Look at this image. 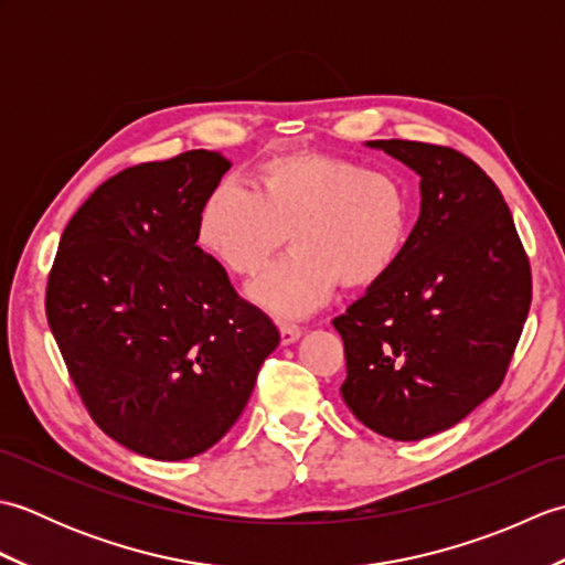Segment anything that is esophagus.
I'll use <instances>...</instances> for the list:
<instances>
[{
  "label": "esophagus",
  "instance_id": "obj_1",
  "mask_svg": "<svg viewBox=\"0 0 565 565\" xmlns=\"http://www.w3.org/2000/svg\"><path fill=\"white\" fill-rule=\"evenodd\" d=\"M279 332H281V344H291L303 334V330L296 328V326H281Z\"/></svg>",
  "mask_w": 565,
  "mask_h": 565
}]
</instances>
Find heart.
Returning a JSON list of instances; mask_svg holds the SVG:
<instances>
[{"label": "heart", "mask_w": 565, "mask_h": 565, "mask_svg": "<svg viewBox=\"0 0 565 565\" xmlns=\"http://www.w3.org/2000/svg\"><path fill=\"white\" fill-rule=\"evenodd\" d=\"M411 196L398 179L320 152L274 154L257 167V191L223 179L199 211V243L235 276H255L291 233L294 252L249 286L271 316L298 320L338 286L381 281L411 235Z\"/></svg>", "instance_id": "1"}]
</instances>
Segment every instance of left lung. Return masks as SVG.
Instances as JSON below:
<instances>
[{
	"mask_svg": "<svg viewBox=\"0 0 565 565\" xmlns=\"http://www.w3.org/2000/svg\"><path fill=\"white\" fill-rule=\"evenodd\" d=\"M423 182L403 255L347 313L342 398L359 423L417 441L459 423L508 374L532 303L530 257L512 213L463 152L371 140Z\"/></svg>",
	"mask_w": 565,
	"mask_h": 565,
	"instance_id": "8db88e82",
	"label": "left lung"
}]
</instances>
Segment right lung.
I'll return each instance as SVG.
<instances>
[{"label":"right lung","mask_w":565,"mask_h":565,"mask_svg":"<svg viewBox=\"0 0 565 565\" xmlns=\"http://www.w3.org/2000/svg\"><path fill=\"white\" fill-rule=\"evenodd\" d=\"M231 170L213 150L114 174L72 215L45 316L94 423L126 449L182 461L235 425L276 344L199 239V211Z\"/></svg>","instance_id":"obj_1"}]
</instances>
